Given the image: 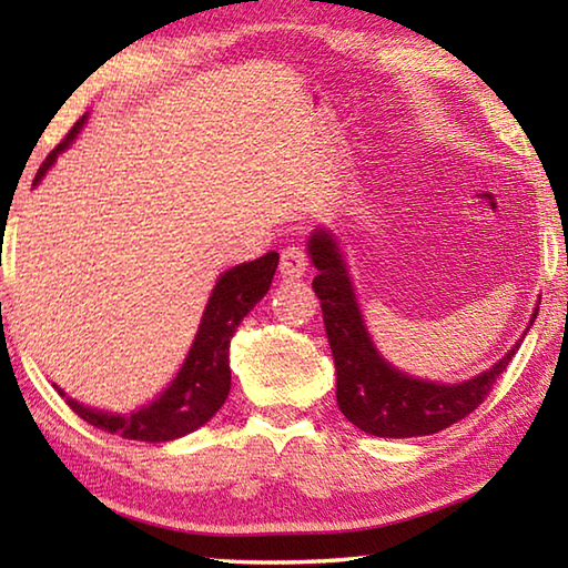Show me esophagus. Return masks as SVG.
<instances>
[{
	"label": "esophagus",
	"instance_id": "esophagus-1",
	"mask_svg": "<svg viewBox=\"0 0 568 568\" xmlns=\"http://www.w3.org/2000/svg\"><path fill=\"white\" fill-rule=\"evenodd\" d=\"M307 265H311V263H307V253L303 250V245L291 243V245L283 247V253H281V273L285 277H301V275H305Z\"/></svg>",
	"mask_w": 568,
	"mask_h": 568
}]
</instances>
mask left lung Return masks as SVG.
Here are the masks:
<instances>
[{"label":"left lung","mask_w":568,"mask_h":568,"mask_svg":"<svg viewBox=\"0 0 568 568\" xmlns=\"http://www.w3.org/2000/svg\"><path fill=\"white\" fill-rule=\"evenodd\" d=\"M307 250L318 267L313 291L321 297L325 333L338 373L335 396L343 416L365 434L413 438L454 426L486 400L521 345L516 343L494 368L458 386L403 376L373 348L333 235L318 230Z\"/></svg>","instance_id":"obj_1"}]
</instances>
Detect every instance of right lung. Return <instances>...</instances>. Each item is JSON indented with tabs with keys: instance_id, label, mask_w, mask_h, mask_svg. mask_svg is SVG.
Listing matches in <instances>:
<instances>
[{
	"instance_id": "add662e5",
	"label": "right lung",
	"mask_w": 568,
	"mask_h": 568,
	"mask_svg": "<svg viewBox=\"0 0 568 568\" xmlns=\"http://www.w3.org/2000/svg\"><path fill=\"white\" fill-rule=\"evenodd\" d=\"M82 124L84 118L77 120L74 128L67 132V138L47 155L42 168L37 170L34 185L52 168L57 155L64 148H70V142L80 132ZM275 267L277 253H267L253 263L230 267L227 273L220 275L215 291L207 301L195 343H192L178 378L150 406L132 410L130 416H112V413L80 406L70 396H64L62 390L60 396L77 416L92 423L94 428H102L108 434H118L130 440L160 444V440L180 438L205 426L223 406L230 393V338L235 335L240 321L271 291Z\"/></svg>"
}]
</instances>
